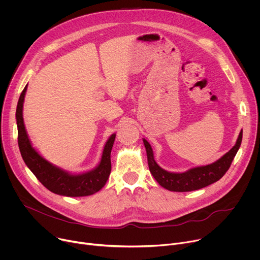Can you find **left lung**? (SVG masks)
I'll use <instances>...</instances> for the list:
<instances>
[{
    "mask_svg": "<svg viewBox=\"0 0 260 260\" xmlns=\"http://www.w3.org/2000/svg\"><path fill=\"white\" fill-rule=\"evenodd\" d=\"M243 139V130L239 132L234 147L215 162L190 169L184 173H171L161 169L154 159L153 150L150 144L144 138V145L147 150L148 165L155 180L162 187L171 191H191L206 187L219 180L229 170Z\"/></svg>",
    "mask_w": 260,
    "mask_h": 260,
    "instance_id": "left-lung-1",
    "label": "left lung"
}]
</instances>
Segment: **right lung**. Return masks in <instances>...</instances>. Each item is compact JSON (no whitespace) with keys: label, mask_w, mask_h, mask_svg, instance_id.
<instances>
[{"label":"right lung","mask_w":260,"mask_h":260,"mask_svg":"<svg viewBox=\"0 0 260 260\" xmlns=\"http://www.w3.org/2000/svg\"><path fill=\"white\" fill-rule=\"evenodd\" d=\"M26 90L27 85L19 95L15 113L18 148L26 166L41 183L54 193L67 197H85L99 191L106 184L111 172L110 153L115 134H112L108 138L103 150L101 161L95 169L76 175L59 169L39 155L31 145L23 118V104Z\"/></svg>","instance_id":"obj_1"}]
</instances>
